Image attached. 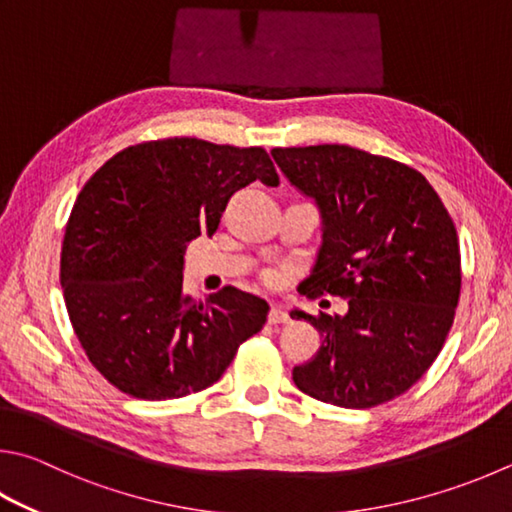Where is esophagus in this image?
I'll list each match as a JSON object with an SVG mask.
<instances>
[{"label":"esophagus","mask_w":512,"mask_h":512,"mask_svg":"<svg viewBox=\"0 0 512 512\" xmlns=\"http://www.w3.org/2000/svg\"><path fill=\"white\" fill-rule=\"evenodd\" d=\"M288 322V313L284 306L273 304L271 311H268V324H286Z\"/></svg>","instance_id":"1"}]
</instances>
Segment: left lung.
I'll return each instance as SVG.
<instances>
[{"instance_id": "left-lung-1", "label": "left lung", "mask_w": 512, "mask_h": 512, "mask_svg": "<svg viewBox=\"0 0 512 512\" xmlns=\"http://www.w3.org/2000/svg\"><path fill=\"white\" fill-rule=\"evenodd\" d=\"M291 185L315 201L322 244L306 295L349 300L345 315L291 311L322 345L293 369L300 392L347 410L405 394L443 349L461 293L459 237L421 172L349 145L275 147Z\"/></svg>"}]
</instances>
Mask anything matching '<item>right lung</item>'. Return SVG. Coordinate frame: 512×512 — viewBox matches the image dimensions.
<instances>
[{"mask_svg":"<svg viewBox=\"0 0 512 512\" xmlns=\"http://www.w3.org/2000/svg\"><path fill=\"white\" fill-rule=\"evenodd\" d=\"M253 181L280 183L262 147L165 138L111 156L80 190L60 284L82 349L120 392H201L262 331V297L226 286L203 302L183 291L185 248L215 235L228 199Z\"/></svg>","mask_w":512,"mask_h":512,"instance_id":"right-lung-1","label":"right lung"}]
</instances>
